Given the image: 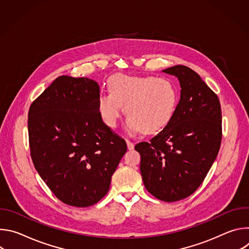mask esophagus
Listing matches in <instances>:
<instances>
[{
    "label": "esophagus",
    "mask_w": 249,
    "mask_h": 249,
    "mask_svg": "<svg viewBox=\"0 0 249 249\" xmlns=\"http://www.w3.org/2000/svg\"><path fill=\"white\" fill-rule=\"evenodd\" d=\"M126 144H127V148H128V150H133V149H134V147H135L134 143H132V142H131V141H129V140H126Z\"/></svg>",
    "instance_id": "34e87169"
}]
</instances>
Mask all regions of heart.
I'll return each instance as SVG.
<instances>
[{"instance_id":"obj_1","label":"heart","mask_w":249,"mask_h":249,"mask_svg":"<svg viewBox=\"0 0 249 249\" xmlns=\"http://www.w3.org/2000/svg\"><path fill=\"white\" fill-rule=\"evenodd\" d=\"M107 86L109 93H101L97 98L99 116L106 126L115 128L123 106L128 115L125 129L131 135L162 130L178 104V91L165 78L117 74L109 78Z\"/></svg>"}]
</instances>
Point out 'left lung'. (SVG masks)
<instances>
[{"label": "left lung", "mask_w": 249, "mask_h": 249, "mask_svg": "<svg viewBox=\"0 0 249 249\" xmlns=\"http://www.w3.org/2000/svg\"><path fill=\"white\" fill-rule=\"evenodd\" d=\"M180 84V99L171 121L149 143L135 150L147 190L164 202L194 193L215 161L222 141V110L217 94L186 66L162 70Z\"/></svg>", "instance_id": "obj_1"}]
</instances>
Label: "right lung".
Returning <instances> with one entry per match:
<instances>
[{
	"mask_svg": "<svg viewBox=\"0 0 249 249\" xmlns=\"http://www.w3.org/2000/svg\"><path fill=\"white\" fill-rule=\"evenodd\" d=\"M98 84L58 77L29 107L33 164L63 203L89 207L108 192L127 151L124 139L106 126L97 110Z\"/></svg>",
	"mask_w": 249,
	"mask_h": 249,
	"instance_id": "1",
	"label": "right lung"
}]
</instances>
